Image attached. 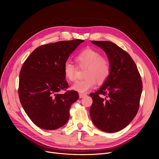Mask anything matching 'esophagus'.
I'll use <instances>...</instances> for the list:
<instances>
[{"label": "esophagus", "mask_w": 159, "mask_h": 159, "mask_svg": "<svg viewBox=\"0 0 159 159\" xmlns=\"http://www.w3.org/2000/svg\"><path fill=\"white\" fill-rule=\"evenodd\" d=\"M86 96H87L86 94H82V93L79 94V98H83L85 97Z\"/></svg>", "instance_id": "obj_1"}]
</instances>
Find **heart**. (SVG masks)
<instances>
[{
    "mask_svg": "<svg viewBox=\"0 0 159 159\" xmlns=\"http://www.w3.org/2000/svg\"><path fill=\"white\" fill-rule=\"evenodd\" d=\"M75 61L80 67L86 66L85 78L75 82L71 87L80 93H87L94 88L96 81L98 83L105 82L110 74V60L95 49L86 48L80 52L75 57ZM63 74L68 80L74 81L77 77V68L67 61L63 65Z\"/></svg>",
    "mask_w": 159,
    "mask_h": 159,
    "instance_id": "heart-1",
    "label": "heart"
}]
</instances>
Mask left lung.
Instances as JSON below:
<instances>
[{"label":"left lung","mask_w":159,"mask_h":159,"mask_svg":"<svg viewBox=\"0 0 159 159\" xmlns=\"http://www.w3.org/2000/svg\"><path fill=\"white\" fill-rule=\"evenodd\" d=\"M91 42L107 54L111 72L98 91L90 94V116L98 128L115 133L127 126L137 114L143 88L141 76L130 55L117 44L108 41Z\"/></svg>","instance_id":"1"}]
</instances>
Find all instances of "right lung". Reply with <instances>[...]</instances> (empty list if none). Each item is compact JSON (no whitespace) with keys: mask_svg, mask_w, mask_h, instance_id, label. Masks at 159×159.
Masks as SVG:
<instances>
[{"mask_svg":"<svg viewBox=\"0 0 159 159\" xmlns=\"http://www.w3.org/2000/svg\"><path fill=\"white\" fill-rule=\"evenodd\" d=\"M84 41L77 39L41 45L22 65L19 74V100L28 117L39 128L53 130L69 120L70 106L78 100L79 94L75 90H66L69 84L63 74V65ZM61 89L66 91L58 94Z\"/></svg>","mask_w":159,"mask_h":159,"instance_id":"obj_1","label":"right lung"}]
</instances>
